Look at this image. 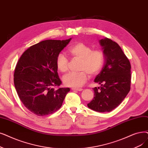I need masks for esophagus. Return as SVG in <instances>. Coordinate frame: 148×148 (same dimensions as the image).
<instances>
[{"instance_id": "esophagus-1", "label": "esophagus", "mask_w": 148, "mask_h": 148, "mask_svg": "<svg viewBox=\"0 0 148 148\" xmlns=\"http://www.w3.org/2000/svg\"><path fill=\"white\" fill-rule=\"evenodd\" d=\"M73 91H82L83 89H81V88H79V89H75V88H73L72 89Z\"/></svg>"}]
</instances>
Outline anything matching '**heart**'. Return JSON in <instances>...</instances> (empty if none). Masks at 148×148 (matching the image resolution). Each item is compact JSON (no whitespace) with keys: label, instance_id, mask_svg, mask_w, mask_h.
<instances>
[{"label":"heart","instance_id":"obj_1","mask_svg":"<svg viewBox=\"0 0 148 148\" xmlns=\"http://www.w3.org/2000/svg\"><path fill=\"white\" fill-rule=\"evenodd\" d=\"M69 54L74 59L80 60L79 73H71L63 78L66 86L79 88L87 82L89 75L94 77L97 75L104 65L105 57L103 51L99 49L92 50L91 47L83 43H76L68 50ZM56 66L62 73L68 72L69 62L66 57L60 53L56 60Z\"/></svg>","mask_w":148,"mask_h":148}]
</instances>
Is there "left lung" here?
Wrapping results in <instances>:
<instances>
[{"label": "left lung", "instance_id": "1", "mask_svg": "<svg viewBox=\"0 0 148 148\" xmlns=\"http://www.w3.org/2000/svg\"><path fill=\"white\" fill-rule=\"evenodd\" d=\"M100 43L105 60L94 82L100 86L93 88L94 97L88 106L97 112H106L117 108L130 92L131 66L118 43L108 38L100 40Z\"/></svg>", "mask_w": 148, "mask_h": 148}]
</instances>
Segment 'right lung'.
Here are the masks:
<instances>
[{"instance_id": "right-lung-1", "label": "right lung", "mask_w": 148, "mask_h": 148, "mask_svg": "<svg viewBox=\"0 0 148 148\" xmlns=\"http://www.w3.org/2000/svg\"><path fill=\"white\" fill-rule=\"evenodd\" d=\"M71 40H46L30 47L18 60L14 83L22 103L37 116L56 112L62 105L69 88L62 84L56 66V57Z\"/></svg>"}]
</instances>
